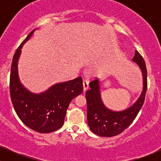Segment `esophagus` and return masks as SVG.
I'll list each match as a JSON object with an SVG mask.
<instances>
[{
    "label": "esophagus",
    "instance_id": "obj_1",
    "mask_svg": "<svg viewBox=\"0 0 161 161\" xmlns=\"http://www.w3.org/2000/svg\"><path fill=\"white\" fill-rule=\"evenodd\" d=\"M89 88V81L87 79H83V90H87Z\"/></svg>",
    "mask_w": 161,
    "mask_h": 161
}]
</instances>
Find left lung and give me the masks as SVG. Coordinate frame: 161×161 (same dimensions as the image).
I'll return each instance as SVG.
<instances>
[{
  "label": "left lung",
  "mask_w": 161,
  "mask_h": 161,
  "mask_svg": "<svg viewBox=\"0 0 161 161\" xmlns=\"http://www.w3.org/2000/svg\"><path fill=\"white\" fill-rule=\"evenodd\" d=\"M132 61L136 62L142 70L143 76V90L137 101L123 111H114L108 109L100 97L98 79L90 82V89L86 91L87 121L90 130L102 137H112L125 130L133 122L143 105L147 90V70L143 58L136 50Z\"/></svg>",
  "instance_id": "obj_1"
}]
</instances>
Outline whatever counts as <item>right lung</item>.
<instances>
[{"instance_id": "add662e5", "label": "right lung", "mask_w": 161, "mask_h": 161, "mask_svg": "<svg viewBox=\"0 0 161 161\" xmlns=\"http://www.w3.org/2000/svg\"><path fill=\"white\" fill-rule=\"evenodd\" d=\"M27 36L14 53L10 74V96L13 107L21 121L40 133L59 129L64 124L66 111L71 100L83 90L82 77L56 84L46 92L34 94L22 86L18 75V61L24 43L32 36Z\"/></svg>"}]
</instances>
